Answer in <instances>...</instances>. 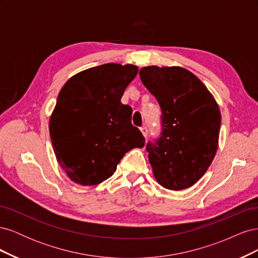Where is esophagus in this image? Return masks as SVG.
Segmentation results:
<instances>
[{
    "mask_svg": "<svg viewBox=\"0 0 258 258\" xmlns=\"http://www.w3.org/2000/svg\"><path fill=\"white\" fill-rule=\"evenodd\" d=\"M141 131H142L143 136H144L145 138H147V135H148V129H147V127H146V126H143V127H141Z\"/></svg>",
    "mask_w": 258,
    "mask_h": 258,
    "instance_id": "1",
    "label": "esophagus"
}]
</instances>
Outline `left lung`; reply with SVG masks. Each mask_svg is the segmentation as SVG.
<instances>
[{
    "label": "left lung",
    "instance_id": "left-lung-1",
    "mask_svg": "<svg viewBox=\"0 0 258 258\" xmlns=\"http://www.w3.org/2000/svg\"><path fill=\"white\" fill-rule=\"evenodd\" d=\"M140 79L158 101L160 135L146 144L158 183L182 190L199 181L218 144L221 112L196 75L178 67H145Z\"/></svg>",
    "mask_w": 258,
    "mask_h": 258
}]
</instances>
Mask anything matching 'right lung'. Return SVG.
<instances>
[{"label": "right lung", "mask_w": 258, "mask_h": 258, "mask_svg": "<svg viewBox=\"0 0 258 258\" xmlns=\"http://www.w3.org/2000/svg\"><path fill=\"white\" fill-rule=\"evenodd\" d=\"M136 66L102 64L74 75L59 92L49 132L61 168L73 182L97 185L113 175L124 154L143 147L145 138L122 104Z\"/></svg>", "instance_id": "obj_1"}]
</instances>
